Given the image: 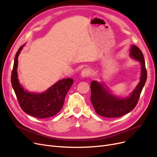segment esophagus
<instances>
[{"mask_svg": "<svg viewBox=\"0 0 157 157\" xmlns=\"http://www.w3.org/2000/svg\"><path fill=\"white\" fill-rule=\"evenodd\" d=\"M90 70L88 68H85V69H83V71H81V76L82 78H86L90 76Z\"/></svg>", "mask_w": 157, "mask_h": 157, "instance_id": "obj_1", "label": "esophagus"}]
</instances>
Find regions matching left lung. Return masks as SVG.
I'll list each match as a JSON object with an SVG mask.
<instances>
[{"instance_id":"obj_1","label":"left lung","mask_w":157,"mask_h":157,"mask_svg":"<svg viewBox=\"0 0 157 157\" xmlns=\"http://www.w3.org/2000/svg\"><path fill=\"white\" fill-rule=\"evenodd\" d=\"M129 55L141 63V76L140 82L129 97L120 98L112 94L104 85L93 81L91 82L90 101L98 115L105 117H120L131 112L137 105L140 95L147 79L144 55L140 49L135 45L131 47Z\"/></svg>"}]
</instances>
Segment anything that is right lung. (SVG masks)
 I'll return each mask as SVG.
<instances>
[{
    "label": "right lung",
    "mask_w": 157,
    "mask_h": 157,
    "mask_svg": "<svg viewBox=\"0 0 157 157\" xmlns=\"http://www.w3.org/2000/svg\"><path fill=\"white\" fill-rule=\"evenodd\" d=\"M25 44L16 53L11 72V82L22 110L33 117L39 119L49 118L57 114L62 108L66 95L73 84L72 78L63 79L40 93H31L24 90L18 79V57Z\"/></svg>",
    "instance_id": "obj_1"
}]
</instances>
